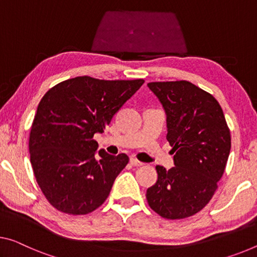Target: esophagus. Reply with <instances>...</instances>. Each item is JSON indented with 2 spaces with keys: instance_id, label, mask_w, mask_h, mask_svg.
<instances>
[{
  "instance_id": "1",
  "label": "esophagus",
  "mask_w": 257,
  "mask_h": 257,
  "mask_svg": "<svg viewBox=\"0 0 257 257\" xmlns=\"http://www.w3.org/2000/svg\"><path fill=\"white\" fill-rule=\"evenodd\" d=\"M130 163H131L132 165H134V167H141V165H144V163H142V162H140V161H138L137 159H132L130 160Z\"/></svg>"
}]
</instances>
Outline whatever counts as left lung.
<instances>
[{"label": "left lung", "mask_w": 257, "mask_h": 257, "mask_svg": "<svg viewBox=\"0 0 257 257\" xmlns=\"http://www.w3.org/2000/svg\"><path fill=\"white\" fill-rule=\"evenodd\" d=\"M167 115V139L175 167L157 165L159 178L147 189L148 204L168 219L193 216L206 207L222 178L231 136L216 98L189 81L149 82Z\"/></svg>", "instance_id": "1"}]
</instances>
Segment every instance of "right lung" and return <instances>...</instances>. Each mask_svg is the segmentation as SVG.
Returning a JSON list of instances; mask_svg holds the SVG:
<instances>
[{"instance_id":"add662e5","label":"right lung","mask_w":257,"mask_h":257,"mask_svg":"<svg viewBox=\"0 0 257 257\" xmlns=\"http://www.w3.org/2000/svg\"><path fill=\"white\" fill-rule=\"evenodd\" d=\"M144 82L77 77L42 97L31 128V164L42 193L57 210L85 215L109 196L128 156L97 151L93 137L104 132Z\"/></svg>"}]
</instances>
